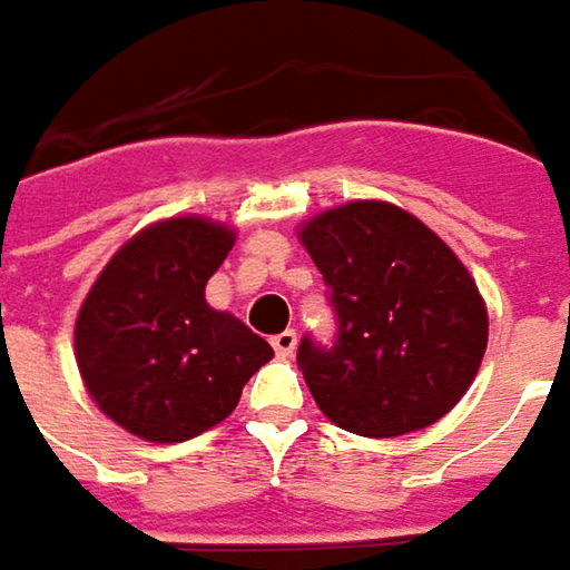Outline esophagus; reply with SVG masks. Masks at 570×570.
Instances as JSON below:
<instances>
[{"mask_svg": "<svg viewBox=\"0 0 570 570\" xmlns=\"http://www.w3.org/2000/svg\"><path fill=\"white\" fill-rule=\"evenodd\" d=\"M271 346H274V352L281 358H289L293 350H296V331H281L277 336H271Z\"/></svg>", "mask_w": 570, "mask_h": 570, "instance_id": "esophagus-1", "label": "esophagus"}]
</instances>
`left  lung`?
Listing matches in <instances>:
<instances>
[{
    "label": "left lung",
    "mask_w": 570,
    "mask_h": 570,
    "mask_svg": "<svg viewBox=\"0 0 570 570\" xmlns=\"http://www.w3.org/2000/svg\"><path fill=\"white\" fill-rule=\"evenodd\" d=\"M331 289L340 334L302 340L299 371L317 409L358 436L424 431L478 377L490 321L462 258L393 203L355 199L299 227Z\"/></svg>",
    "instance_id": "1"
}]
</instances>
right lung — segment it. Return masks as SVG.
<instances>
[{"label":"right lung","instance_id":"obj_1","mask_svg":"<svg viewBox=\"0 0 570 570\" xmlns=\"http://www.w3.org/2000/svg\"><path fill=\"white\" fill-rule=\"evenodd\" d=\"M236 230L203 215L155 220L108 258L73 324L90 399L149 443H184L220 424L274 350L205 302Z\"/></svg>","mask_w":570,"mask_h":570}]
</instances>
